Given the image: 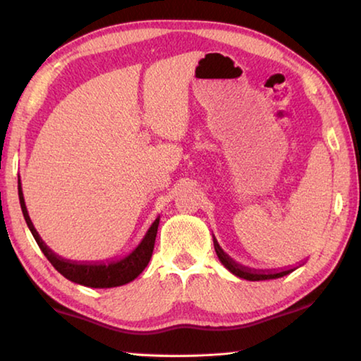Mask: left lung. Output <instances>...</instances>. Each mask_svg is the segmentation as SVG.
I'll return each mask as SVG.
<instances>
[{
  "mask_svg": "<svg viewBox=\"0 0 361 361\" xmlns=\"http://www.w3.org/2000/svg\"><path fill=\"white\" fill-rule=\"evenodd\" d=\"M213 245H215V252L218 255V259L221 261V264L228 269L229 272L234 274V276L240 277V279H245L250 280V282H258V280H272V279H280V277H285L291 274L296 267H286V269H279V271H256V269H248L245 266H240L237 264V262L231 258V256L226 255L223 252V248L219 247V243L216 242L215 237H213Z\"/></svg>",
  "mask_w": 361,
  "mask_h": 361,
  "instance_id": "1",
  "label": "left lung"
}]
</instances>
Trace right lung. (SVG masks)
<instances>
[{"instance_id":"add662e5","label":"right lung","mask_w":361,"mask_h":361,"mask_svg":"<svg viewBox=\"0 0 361 361\" xmlns=\"http://www.w3.org/2000/svg\"><path fill=\"white\" fill-rule=\"evenodd\" d=\"M19 200L22 207L23 218H25L28 229L32 231L36 243H38L41 252L44 253L46 258L51 261V264L62 274L65 279L71 280V282L89 286V288H113V286H121L135 280L140 274L145 271V267L148 266L151 259L152 250H154L156 234H157V226L159 218L154 219V223L149 226V229L146 231L142 242L132 250V252L124 256V258L116 259V261H71L65 259L62 256H59L49 248L38 234V231L35 229L32 219L28 216V210L25 205V199H23L22 192V183L19 176Z\"/></svg>"}]
</instances>
